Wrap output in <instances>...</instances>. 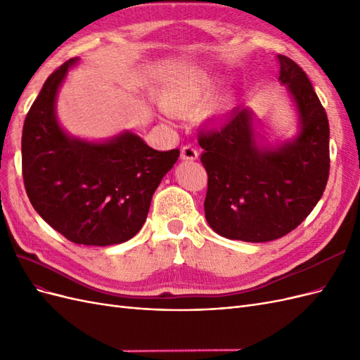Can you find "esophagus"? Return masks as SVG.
I'll return each instance as SVG.
<instances>
[{"instance_id":"1","label":"esophagus","mask_w":360,"mask_h":360,"mask_svg":"<svg viewBox=\"0 0 360 360\" xmlns=\"http://www.w3.org/2000/svg\"><path fill=\"white\" fill-rule=\"evenodd\" d=\"M180 158H181L183 160H195V159H198V151H197V148H195L193 146L188 144V146H184V147L181 148Z\"/></svg>"}]
</instances>
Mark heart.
<instances>
[{
  "instance_id": "1",
  "label": "heart",
  "mask_w": 360,
  "mask_h": 360,
  "mask_svg": "<svg viewBox=\"0 0 360 360\" xmlns=\"http://www.w3.org/2000/svg\"><path fill=\"white\" fill-rule=\"evenodd\" d=\"M221 82L214 76L202 72L193 73L180 81L165 93L162 105L171 114H184L198 111L209 105L219 91ZM222 108L230 105V99H222Z\"/></svg>"
}]
</instances>
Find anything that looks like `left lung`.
Here are the masks:
<instances>
[{"label":"left lung","instance_id":"left-lung-1","mask_svg":"<svg viewBox=\"0 0 360 360\" xmlns=\"http://www.w3.org/2000/svg\"><path fill=\"white\" fill-rule=\"evenodd\" d=\"M278 61L279 81L297 111L296 135L275 147L264 144L246 106L200 132L209 176L205 219L230 240L263 243L288 234L312 212L328 184V115L299 64L285 56Z\"/></svg>","mask_w":360,"mask_h":360}]
</instances>
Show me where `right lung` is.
<instances>
[{"label":"right lung","mask_w":360,"mask_h":360,"mask_svg":"<svg viewBox=\"0 0 360 360\" xmlns=\"http://www.w3.org/2000/svg\"><path fill=\"white\" fill-rule=\"evenodd\" d=\"M70 58L53 72L27 114L22 176L34 210L68 240L86 246L127 242L144 225L151 197L180 150L159 151L132 132L85 141L60 126L56 103Z\"/></svg>","instance_id":"1"}]
</instances>
